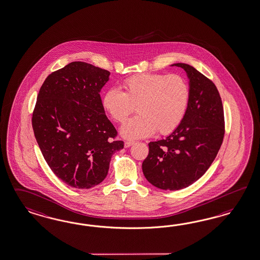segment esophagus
<instances>
[{
  "instance_id": "1",
  "label": "esophagus",
  "mask_w": 260,
  "mask_h": 260,
  "mask_svg": "<svg viewBox=\"0 0 260 260\" xmlns=\"http://www.w3.org/2000/svg\"><path fill=\"white\" fill-rule=\"evenodd\" d=\"M134 143H135V141H133V140H128V141L124 143V147L128 148V147L132 146Z\"/></svg>"
}]
</instances>
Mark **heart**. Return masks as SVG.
Instances as JSON below:
<instances>
[{
    "label": "heart",
    "instance_id": "obj_1",
    "mask_svg": "<svg viewBox=\"0 0 260 260\" xmlns=\"http://www.w3.org/2000/svg\"><path fill=\"white\" fill-rule=\"evenodd\" d=\"M121 91L109 88L104 95L105 109L117 122H125L120 134L125 139H141L171 133L184 119L190 100V87L179 74H141L127 78Z\"/></svg>",
    "mask_w": 260,
    "mask_h": 260
}]
</instances>
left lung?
<instances>
[{"label":"left lung","mask_w":260,"mask_h":260,"mask_svg":"<svg viewBox=\"0 0 260 260\" xmlns=\"http://www.w3.org/2000/svg\"><path fill=\"white\" fill-rule=\"evenodd\" d=\"M190 100L178 126L164 140L152 141L142 163L146 179L164 190H178L202 177L212 164L224 136V115L213 82L185 63Z\"/></svg>","instance_id":"1"}]
</instances>
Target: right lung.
Instances as JSON below:
<instances>
[{"label":"right lung","mask_w":260,"mask_h":260,"mask_svg":"<svg viewBox=\"0 0 260 260\" xmlns=\"http://www.w3.org/2000/svg\"><path fill=\"white\" fill-rule=\"evenodd\" d=\"M110 73L74 61L47 77L32 117L35 138L47 164L68 186L90 188L107 177L123 141L107 119L100 92Z\"/></svg>","instance_id":"right-lung-1"}]
</instances>
